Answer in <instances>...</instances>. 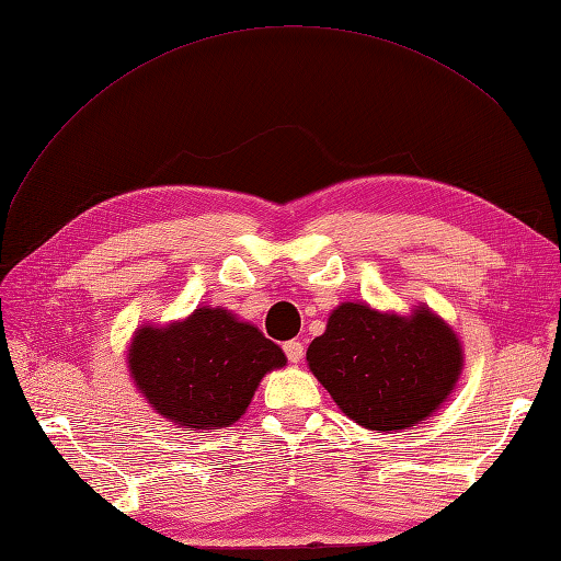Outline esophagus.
I'll use <instances>...</instances> for the list:
<instances>
[{"instance_id":"1","label":"esophagus","mask_w":561,"mask_h":561,"mask_svg":"<svg viewBox=\"0 0 561 561\" xmlns=\"http://www.w3.org/2000/svg\"><path fill=\"white\" fill-rule=\"evenodd\" d=\"M283 351H285L287 360H290V363H299L304 358V344L295 342V339H293V342H285Z\"/></svg>"}]
</instances>
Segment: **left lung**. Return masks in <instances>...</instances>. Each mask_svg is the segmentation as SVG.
I'll list each match as a JSON object with an SVG mask.
<instances>
[{
	"label": "left lung",
	"mask_w": 561,
	"mask_h": 561,
	"mask_svg": "<svg viewBox=\"0 0 561 561\" xmlns=\"http://www.w3.org/2000/svg\"><path fill=\"white\" fill-rule=\"evenodd\" d=\"M307 360L346 416L371 431H400L447 400L463 353L428 309L400 318L348 301L332 311Z\"/></svg>",
	"instance_id": "left-lung-1"
}]
</instances>
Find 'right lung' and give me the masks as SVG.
Segmentation results:
<instances>
[{
	"mask_svg": "<svg viewBox=\"0 0 561 561\" xmlns=\"http://www.w3.org/2000/svg\"><path fill=\"white\" fill-rule=\"evenodd\" d=\"M283 351L225 309H196L168 328L135 332L128 367L154 410L178 426L227 428L239 421Z\"/></svg>",
	"mask_w": 561,
	"mask_h": 561,
	"instance_id": "add662e5",
	"label": "right lung"
}]
</instances>
